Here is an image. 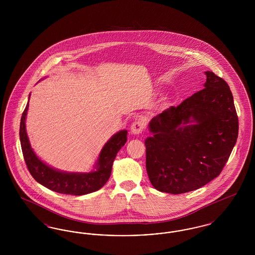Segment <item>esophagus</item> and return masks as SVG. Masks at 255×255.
<instances>
[{
  "mask_svg": "<svg viewBox=\"0 0 255 255\" xmlns=\"http://www.w3.org/2000/svg\"><path fill=\"white\" fill-rule=\"evenodd\" d=\"M144 126H145L144 122L142 121H136V122H133L132 126H131V133L134 134V135L139 134L142 132Z\"/></svg>",
  "mask_w": 255,
  "mask_h": 255,
  "instance_id": "34e87169",
  "label": "esophagus"
}]
</instances>
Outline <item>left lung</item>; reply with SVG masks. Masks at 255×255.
I'll list each match as a JSON object with an SVG mask.
<instances>
[{
    "mask_svg": "<svg viewBox=\"0 0 255 255\" xmlns=\"http://www.w3.org/2000/svg\"><path fill=\"white\" fill-rule=\"evenodd\" d=\"M205 89L149 122L146 170L160 192L182 194L218 177L238 137V117L228 83L205 72Z\"/></svg>",
    "mask_w": 255,
    "mask_h": 255,
    "instance_id": "8db88e82",
    "label": "left lung"
}]
</instances>
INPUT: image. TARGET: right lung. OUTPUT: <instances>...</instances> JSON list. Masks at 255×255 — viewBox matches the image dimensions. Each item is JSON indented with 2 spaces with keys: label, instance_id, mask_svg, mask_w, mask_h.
Segmentation results:
<instances>
[{
  "label": "right lung",
  "instance_id": "right-lung-1",
  "mask_svg": "<svg viewBox=\"0 0 255 255\" xmlns=\"http://www.w3.org/2000/svg\"><path fill=\"white\" fill-rule=\"evenodd\" d=\"M29 98L30 95L20 123V142L27 169L34 180L54 192L74 196L96 192L103 187L109 180L118 152L127 141V130H121L110 137L100 150L91 171L67 172L56 169L39 158L30 145L25 128Z\"/></svg>",
  "mask_w": 255,
  "mask_h": 255
}]
</instances>
